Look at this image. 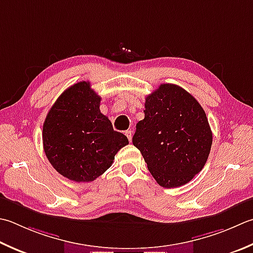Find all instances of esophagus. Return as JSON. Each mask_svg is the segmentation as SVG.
<instances>
[{
  "instance_id": "34e87169",
  "label": "esophagus",
  "mask_w": 253,
  "mask_h": 253,
  "mask_svg": "<svg viewBox=\"0 0 253 253\" xmlns=\"http://www.w3.org/2000/svg\"><path fill=\"white\" fill-rule=\"evenodd\" d=\"M125 135L127 136L128 140L131 141V139H132V130H131V129H128V130H126V131H125Z\"/></svg>"
}]
</instances>
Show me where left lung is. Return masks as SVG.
Returning <instances> with one entry per match:
<instances>
[{
    "instance_id": "1",
    "label": "left lung",
    "mask_w": 253,
    "mask_h": 253,
    "mask_svg": "<svg viewBox=\"0 0 253 253\" xmlns=\"http://www.w3.org/2000/svg\"><path fill=\"white\" fill-rule=\"evenodd\" d=\"M132 137L159 185L186 184L209 159L212 133L205 111L179 85L165 83L147 96Z\"/></svg>"
}]
</instances>
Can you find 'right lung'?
Here are the masks:
<instances>
[{"label": "right lung", "mask_w": 253, "mask_h": 253, "mask_svg": "<svg viewBox=\"0 0 253 253\" xmlns=\"http://www.w3.org/2000/svg\"><path fill=\"white\" fill-rule=\"evenodd\" d=\"M100 102L90 82H78L57 98L44 120V153L54 169L71 181H94L128 145L127 137L114 130L101 113Z\"/></svg>", "instance_id": "right-lung-1"}]
</instances>
